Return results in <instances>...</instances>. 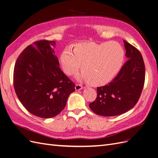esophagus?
Instances as JSON below:
<instances>
[{"instance_id":"34e87169","label":"esophagus","mask_w":158,"mask_h":158,"mask_svg":"<svg viewBox=\"0 0 158 158\" xmlns=\"http://www.w3.org/2000/svg\"><path fill=\"white\" fill-rule=\"evenodd\" d=\"M83 88V86L81 84H76L75 85V89L76 91H79V90H81Z\"/></svg>"}]
</instances>
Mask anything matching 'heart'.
I'll use <instances>...</instances> for the list:
<instances>
[{"instance_id": "1", "label": "heart", "mask_w": 158, "mask_h": 158, "mask_svg": "<svg viewBox=\"0 0 158 158\" xmlns=\"http://www.w3.org/2000/svg\"><path fill=\"white\" fill-rule=\"evenodd\" d=\"M59 63L68 76L78 73L79 78L92 85H101L112 80L121 70L125 59V50L117 41L102 44L82 42L76 44L74 51L66 47L59 55Z\"/></svg>"}]
</instances>
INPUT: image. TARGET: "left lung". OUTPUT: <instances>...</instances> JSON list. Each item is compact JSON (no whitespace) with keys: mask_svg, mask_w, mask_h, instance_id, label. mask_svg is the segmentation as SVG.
<instances>
[{"mask_svg":"<svg viewBox=\"0 0 158 158\" xmlns=\"http://www.w3.org/2000/svg\"><path fill=\"white\" fill-rule=\"evenodd\" d=\"M128 60L112 82L97 88V98L89 104L92 111L104 117L119 115L135 107L145 81V65L136 47L124 40Z\"/></svg>","mask_w":158,"mask_h":158,"instance_id":"1","label":"left lung"}]
</instances>
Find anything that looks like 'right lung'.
Segmentation results:
<instances>
[{
	"mask_svg": "<svg viewBox=\"0 0 158 158\" xmlns=\"http://www.w3.org/2000/svg\"><path fill=\"white\" fill-rule=\"evenodd\" d=\"M55 41L41 40L28 45L19 55L14 69L18 98L32 114L49 118L66 106L75 84L59 67Z\"/></svg>",
	"mask_w": 158,
	"mask_h": 158,
	"instance_id": "1",
	"label": "right lung"
}]
</instances>
